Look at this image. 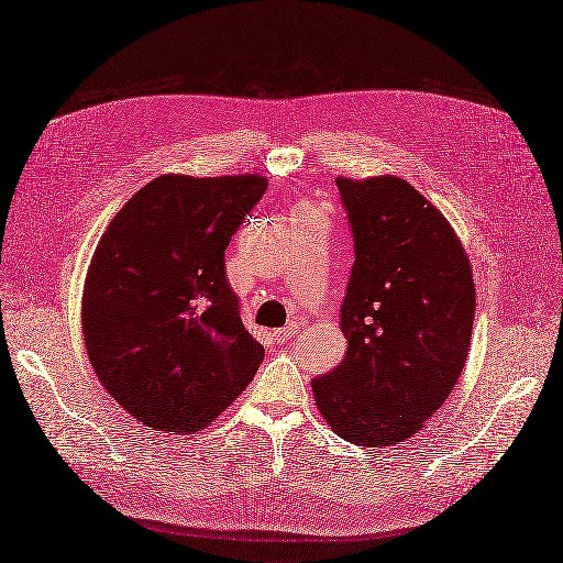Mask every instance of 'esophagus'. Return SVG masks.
Returning <instances> with one entry per match:
<instances>
[{
    "instance_id": "obj_1",
    "label": "esophagus",
    "mask_w": 563,
    "mask_h": 563,
    "mask_svg": "<svg viewBox=\"0 0 563 563\" xmlns=\"http://www.w3.org/2000/svg\"><path fill=\"white\" fill-rule=\"evenodd\" d=\"M296 334H298V325H296V323H288L286 328H279V330H275V332H273V336H275V341H277V343H284V341L292 339Z\"/></svg>"
}]
</instances>
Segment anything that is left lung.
<instances>
[{
  "mask_svg": "<svg viewBox=\"0 0 563 563\" xmlns=\"http://www.w3.org/2000/svg\"><path fill=\"white\" fill-rule=\"evenodd\" d=\"M336 187L355 240L341 305L347 353L311 389L339 438L389 446L421 431L461 378L472 265L446 218L404 178L341 176Z\"/></svg>",
  "mask_w": 563,
  "mask_h": 563,
  "instance_id": "8db88e82",
  "label": "left lung"
}]
</instances>
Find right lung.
Listing matches in <instances>:
<instances>
[{"instance_id":"right-lung-1","label":"right lung","mask_w":563,"mask_h":563,"mask_svg":"<svg viewBox=\"0 0 563 563\" xmlns=\"http://www.w3.org/2000/svg\"><path fill=\"white\" fill-rule=\"evenodd\" d=\"M265 187L256 174H165L100 238L82 292L89 362L148 428L197 433L254 378L263 345L240 320L224 250Z\"/></svg>"}]
</instances>
